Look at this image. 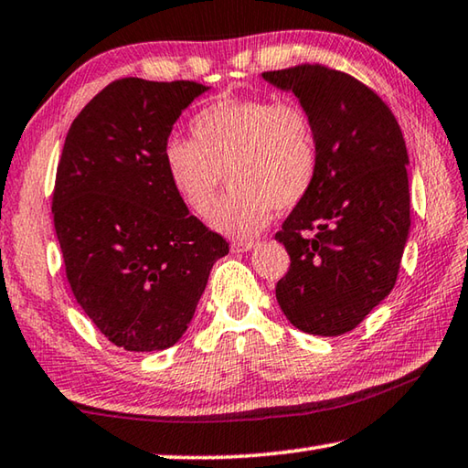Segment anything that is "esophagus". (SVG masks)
Returning <instances> with one entry per match:
<instances>
[{
	"label": "esophagus",
	"mask_w": 468,
	"mask_h": 468,
	"mask_svg": "<svg viewBox=\"0 0 468 468\" xmlns=\"http://www.w3.org/2000/svg\"><path fill=\"white\" fill-rule=\"evenodd\" d=\"M256 248V241H233L231 250L237 251V253H243V251H250Z\"/></svg>",
	"instance_id": "1"
}]
</instances>
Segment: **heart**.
I'll return each mask as SVG.
<instances>
[{
    "mask_svg": "<svg viewBox=\"0 0 468 468\" xmlns=\"http://www.w3.org/2000/svg\"><path fill=\"white\" fill-rule=\"evenodd\" d=\"M194 140L169 138L163 165L173 189L196 215H208L227 177L231 189L212 212L220 233L251 237L272 212L303 200L318 173L312 117L295 101L220 99L192 122Z\"/></svg>",
    "mask_w": 468,
    "mask_h": 468,
    "instance_id": "heart-1",
    "label": "heart"
}]
</instances>
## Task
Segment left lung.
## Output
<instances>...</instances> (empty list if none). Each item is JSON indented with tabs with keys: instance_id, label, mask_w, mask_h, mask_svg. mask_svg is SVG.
<instances>
[{
	"instance_id": "obj_1",
	"label": "left lung",
	"mask_w": 468,
	"mask_h": 468,
	"mask_svg": "<svg viewBox=\"0 0 468 468\" xmlns=\"http://www.w3.org/2000/svg\"><path fill=\"white\" fill-rule=\"evenodd\" d=\"M310 113L318 142L314 186L274 239L291 256L276 301L292 326L338 336L390 295L410 229L409 154L386 102L324 66L264 72Z\"/></svg>"
}]
</instances>
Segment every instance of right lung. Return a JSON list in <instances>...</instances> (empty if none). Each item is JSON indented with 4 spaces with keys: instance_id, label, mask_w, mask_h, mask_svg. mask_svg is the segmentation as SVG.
<instances>
[{
    "instance_id": "right-lung-1",
    "label": "right lung",
    "mask_w": 468,
    "mask_h": 468,
    "mask_svg": "<svg viewBox=\"0 0 468 468\" xmlns=\"http://www.w3.org/2000/svg\"><path fill=\"white\" fill-rule=\"evenodd\" d=\"M210 86L123 78L76 117L63 144L53 220L84 314L125 351H163L192 322L223 237L173 189L163 148Z\"/></svg>"
}]
</instances>
